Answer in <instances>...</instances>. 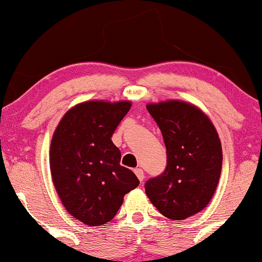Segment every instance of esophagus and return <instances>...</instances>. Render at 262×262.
<instances>
[{"instance_id": "1", "label": "esophagus", "mask_w": 262, "mask_h": 262, "mask_svg": "<svg viewBox=\"0 0 262 262\" xmlns=\"http://www.w3.org/2000/svg\"><path fill=\"white\" fill-rule=\"evenodd\" d=\"M135 173H136V176L139 177V180L140 181H143V180H145V172H143V170L142 168H135Z\"/></svg>"}]
</instances>
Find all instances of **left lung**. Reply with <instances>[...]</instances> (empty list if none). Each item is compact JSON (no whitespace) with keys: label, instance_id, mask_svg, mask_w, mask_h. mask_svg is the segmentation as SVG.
Returning <instances> with one entry per match:
<instances>
[{"label":"left lung","instance_id":"8db88e82","mask_svg":"<svg viewBox=\"0 0 262 262\" xmlns=\"http://www.w3.org/2000/svg\"><path fill=\"white\" fill-rule=\"evenodd\" d=\"M160 127L167 165L145 184L146 195L162 215L184 220L206 207L217 187L222 148L216 128L198 107L182 101L150 103Z\"/></svg>","mask_w":262,"mask_h":262}]
</instances>
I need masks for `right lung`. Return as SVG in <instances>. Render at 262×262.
Returning <instances> with one entry per match:
<instances>
[{
    "mask_svg": "<svg viewBox=\"0 0 262 262\" xmlns=\"http://www.w3.org/2000/svg\"><path fill=\"white\" fill-rule=\"evenodd\" d=\"M131 102L89 101L66 112L51 141L50 166L64 209L89 226L115 217L123 196L140 181L121 166L111 137Z\"/></svg>",
    "mask_w": 262,
    "mask_h": 262,
    "instance_id": "right-lung-1",
    "label": "right lung"
}]
</instances>
